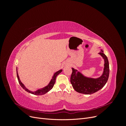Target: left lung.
Segmentation results:
<instances>
[{
	"mask_svg": "<svg viewBox=\"0 0 126 126\" xmlns=\"http://www.w3.org/2000/svg\"><path fill=\"white\" fill-rule=\"evenodd\" d=\"M98 53L104 60V68L102 75L99 77L94 78L87 77L80 71L72 68V72L70 82L74 89L79 93L90 94L102 89L107 82L109 75V66L107 56L104 54L102 49L99 47Z\"/></svg>",
	"mask_w": 126,
	"mask_h": 126,
	"instance_id": "8db88e82",
	"label": "left lung"
}]
</instances>
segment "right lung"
Instances as JSON below:
<instances>
[{"instance_id": "1", "label": "right lung", "mask_w": 126, "mask_h": 126, "mask_svg": "<svg viewBox=\"0 0 126 126\" xmlns=\"http://www.w3.org/2000/svg\"><path fill=\"white\" fill-rule=\"evenodd\" d=\"M62 71H63V69H60L58 71H56V72H54V74H53V75L52 76V78L50 80V82H49V83L46 86L42 88H39V89L38 88L37 90H33V91H32L31 90H29V89H28L25 86L24 83L21 81L20 79L19 78V75H18V73L17 71V78H18V81H19V83L20 85L21 86V87L22 88H23L25 91H27V92H28L30 94H35V95H43V94H46L47 93H48L49 91H50L52 88L53 87H54V86L55 83L57 76H58L60 73V72H62Z\"/></svg>"}]
</instances>
